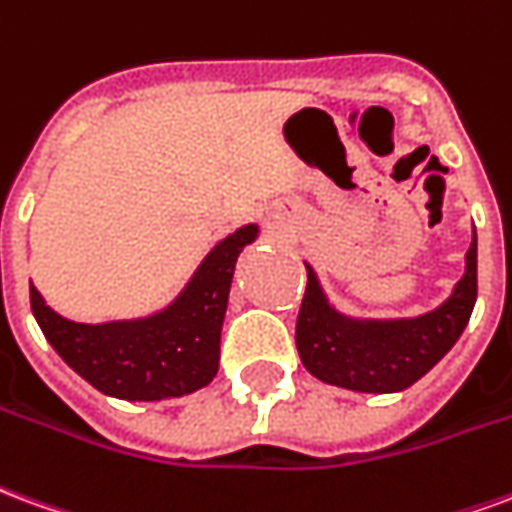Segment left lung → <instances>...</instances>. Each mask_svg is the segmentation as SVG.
<instances>
[{
    "label": "left lung",
    "mask_w": 512,
    "mask_h": 512,
    "mask_svg": "<svg viewBox=\"0 0 512 512\" xmlns=\"http://www.w3.org/2000/svg\"><path fill=\"white\" fill-rule=\"evenodd\" d=\"M477 300V234L466 272L436 311L398 322H357L330 308L308 267L297 316V352L316 379L357 393H398L412 387L445 357L464 333Z\"/></svg>",
    "instance_id": "obj_1"
}]
</instances>
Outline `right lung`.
<instances>
[{"instance_id": "obj_1", "label": "right lung", "mask_w": 512, "mask_h": 512, "mask_svg": "<svg viewBox=\"0 0 512 512\" xmlns=\"http://www.w3.org/2000/svg\"><path fill=\"white\" fill-rule=\"evenodd\" d=\"M242 226L201 261L185 292L163 313L136 322L78 324L46 305L35 286L29 302L40 330L78 376L122 401H160L196 393L218 374L220 327L240 251L256 240Z\"/></svg>"}]
</instances>
